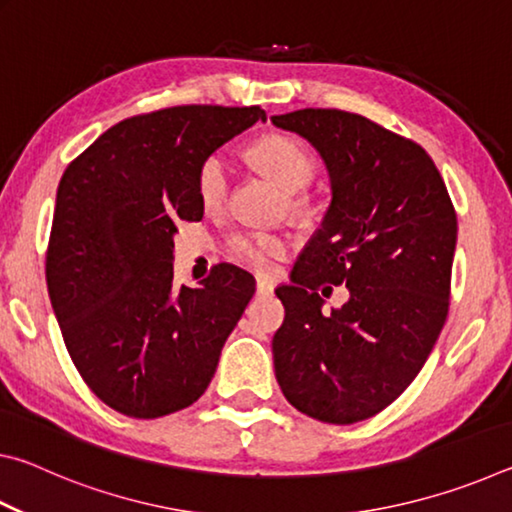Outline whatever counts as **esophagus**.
<instances>
[{
	"instance_id": "1",
	"label": "esophagus",
	"mask_w": 512,
	"mask_h": 512,
	"mask_svg": "<svg viewBox=\"0 0 512 512\" xmlns=\"http://www.w3.org/2000/svg\"><path fill=\"white\" fill-rule=\"evenodd\" d=\"M257 293H262V296L273 293V282L266 280V277H257Z\"/></svg>"
}]
</instances>
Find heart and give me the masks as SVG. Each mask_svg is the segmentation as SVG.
Wrapping results in <instances>:
<instances>
[{
	"instance_id": "b5f03b06",
	"label": "heart",
	"mask_w": 512,
	"mask_h": 512,
	"mask_svg": "<svg viewBox=\"0 0 512 512\" xmlns=\"http://www.w3.org/2000/svg\"><path fill=\"white\" fill-rule=\"evenodd\" d=\"M250 160L264 176L289 194L305 189L314 180L316 164L305 146L289 135H264L250 149ZM228 189V169L221 155H210L198 171V198L203 207L214 210L225 198ZM287 244L273 235H239L228 241V255L235 262L255 268V271H271L277 257L284 255Z\"/></svg>"
}]
</instances>
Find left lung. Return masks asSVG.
<instances>
[{
  "instance_id": "obj_1",
  "label": "left lung",
  "mask_w": 512,
  "mask_h": 512,
  "mask_svg": "<svg viewBox=\"0 0 512 512\" xmlns=\"http://www.w3.org/2000/svg\"><path fill=\"white\" fill-rule=\"evenodd\" d=\"M323 158L332 201L275 289L284 323L275 377L300 413L329 424L372 418L422 370L449 309L456 212L436 164L411 140L345 110L271 117ZM351 298L322 314L317 287Z\"/></svg>"
}]
</instances>
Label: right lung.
<instances>
[{"label":"right lung","mask_w":512,"mask_h":512,"mask_svg":"<svg viewBox=\"0 0 512 512\" xmlns=\"http://www.w3.org/2000/svg\"><path fill=\"white\" fill-rule=\"evenodd\" d=\"M266 112L176 106L124 119L65 169L47 250V289L69 357L92 393L131 418L194 404L255 293L216 266L173 284L178 221H201L198 171Z\"/></svg>","instance_id":"1"}]
</instances>
